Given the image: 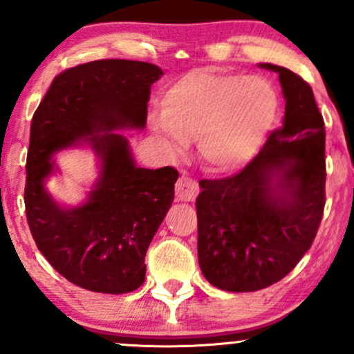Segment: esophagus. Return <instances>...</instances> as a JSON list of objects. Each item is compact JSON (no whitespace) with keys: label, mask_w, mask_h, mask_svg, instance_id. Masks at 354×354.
I'll return each instance as SVG.
<instances>
[{"label":"esophagus","mask_w":354,"mask_h":354,"mask_svg":"<svg viewBox=\"0 0 354 354\" xmlns=\"http://www.w3.org/2000/svg\"><path fill=\"white\" fill-rule=\"evenodd\" d=\"M198 191H200L198 183L188 176H185V174H181L178 178L176 186H174V193H176L178 201H193L196 198Z\"/></svg>","instance_id":"esophagus-1"}]
</instances>
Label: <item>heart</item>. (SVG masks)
Returning <instances> with one entry per match:
<instances>
[{
  "mask_svg": "<svg viewBox=\"0 0 354 354\" xmlns=\"http://www.w3.org/2000/svg\"><path fill=\"white\" fill-rule=\"evenodd\" d=\"M153 129L173 151L198 138V153L214 171H231L253 160L279 109L270 80L238 73L194 70L166 89Z\"/></svg>",
  "mask_w": 354,
  "mask_h": 354,
  "instance_id": "1",
  "label": "heart"
}]
</instances>
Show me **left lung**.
Segmentation results:
<instances>
[{
  "instance_id": "8db88e82",
  "label": "left lung",
  "mask_w": 354,
  "mask_h": 354,
  "mask_svg": "<svg viewBox=\"0 0 354 354\" xmlns=\"http://www.w3.org/2000/svg\"><path fill=\"white\" fill-rule=\"evenodd\" d=\"M279 75L283 126L238 174L200 183L198 261L223 291L268 288L310 250L324 209V121L310 84L288 68Z\"/></svg>"
}]
</instances>
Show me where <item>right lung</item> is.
<instances>
[{
  "mask_svg": "<svg viewBox=\"0 0 354 354\" xmlns=\"http://www.w3.org/2000/svg\"><path fill=\"white\" fill-rule=\"evenodd\" d=\"M156 64L101 59L53 80L31 121L24 205L36 246L68 281L96 293L123 295L145 281V256L174 200L178 171L136 166L124 129H145ZM88 145L99 178L78 207L59 205L46 189L59 172L54 154Z\"/></svg>",
  "mask_w": 354,
  "mask_h": 354,
  "instance_id": "obj_1",
  "label": "right lung"
}]
</instances>
